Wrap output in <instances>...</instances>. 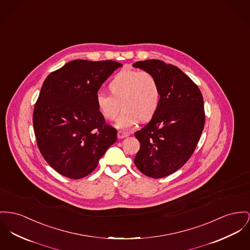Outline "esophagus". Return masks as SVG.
Instances as JSON below:
<instances>
[{
  "mask_svg": "<svg viewBox=\"0 0 250 250\" xmlns=\"http://www.w3.org/2000/svg\"><path fill=\"white\" fill-rule=\"evenodd\" d=\"M127 136H129V133H125V132H121V131H118V132H117V137H118L119 139L125 138V137H127Z\"/></svg>",
  "mask_w": 250,
  "mask_h": 250,
  "instance_id": "esophagus-1",
  "label": "esophagus"
}]
</instances>
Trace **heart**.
Masks as SVG:
<instances>
[{"instance_id":"obj_1","label":"heart","mask_w":250,"mask_h":250,"mask_svg":"<svg viewBox=\"0 0 250 250\" xmlns=\"http://www.w3.org/2000/svg\"><path fill=\"white\" fill-rule=\"evenodd\" d=\"M108 87L111 95L99 93L96 97L97 107L106 120H113L121 103L123 110L116 122L119 129H130L140 119L148 120L158 110L160 87L149 72L121 70L114 76Z\"/></svg>"}]
</instances>
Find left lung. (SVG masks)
Returning a JSON list of instances; mask_svg holds the SVG:
<instances>
[{"instance_id":"left-lung-1","label":"left lung","mask_w":250,"mask_h":250,"mask_svg":"<svg viewBox=\"0 0 250 250\" xmlns=\"http://www.w3.org/2000/svg\"><path fill=\"white\" fill-rule=\"evenodd\" d=\"M133 66L153 75L161 92L157 112L134 133L140 142L134 164L149 177H166L183 167L197 146L205 125L203 96L178 67L159 60Z\"/></svg>"}]
</instances>
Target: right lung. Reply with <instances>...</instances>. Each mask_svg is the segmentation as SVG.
I'll use <instances>...</instances> for the list:
<instances>
[{"label": "right lung", "instance_id": "obj_1", "mask_svg": "<svg viewBox=\"0 0 250 250\" xmlns=\"http://www.w3.org/2000/svg\"><path fill=\"white\" fill-rule=\"evenodd\" d=\"M121 66L114 61L75 60L43 82L34 108V131L42 155L60 174L87 176L117 141V130L105 123L96 97Z\"/></svg>", "mask_w": 250, "mask_h": 250}]
</instances>
